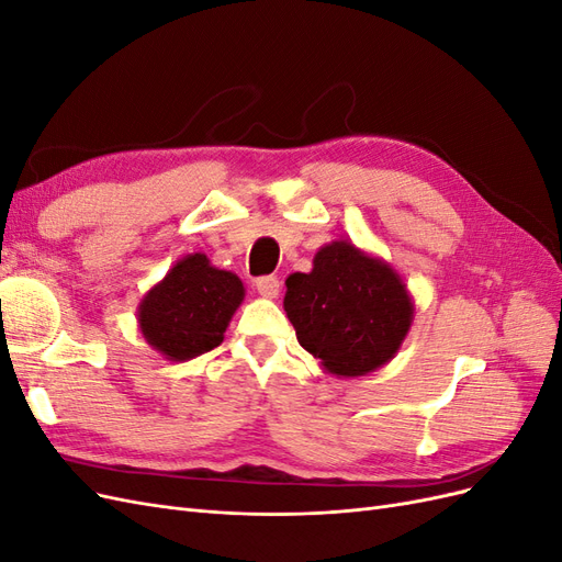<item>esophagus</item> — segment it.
Masks as SVG:
<instances>
[{
	"label": "esophagus",
	"mask_w": 562,
	"mask_h": 562,
	"mask_svg": "<svg viewBox=\"0 0 562 562\" xmlns=\"http://www.w3.org/2000/svg\"><path fill=\"white\" fill-rule=\"evenodd\" d=\"M255 291H258L262 297L274 300L281 293V281L277 277H262L255 281Z\"/></svg>",
	"instance_id": "1"
}]
</instances>
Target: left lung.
<instances>
[{
	"label": "left lung",
	"mask_w": 562,
	"mask_h": 562,
	"mask_svg": "<svg viewBox=\"0 0 562 562\" xmlns=\"http://www.w3.org/2000/svg\"><path fill=\"white\" fill-rule=\"evenodd\" d=\"M283 310L297 342L337 378H363L386 366L415 318L398 271L347 239L321 246L312 271L285 279Z\"/></svg>",
	"instance_id": "obj_1"
}]
</instances>
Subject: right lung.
<instances>
[{
  "label": "right lung",
  "mask_w": 562,
  "mask_h": 562,
  "mask_svg": "<svg viewBox=\"0 0 562 562\" xmlns=\"http://www.w3.org/2000/svg\"><path fill=\"white\" fill-rule=\"evenodd\" d=\"M246 288L227 269H217L203 252L180 258L149 288L138 304V328L145 342L168 361H190L225 339Z\"/></svg>",
  "instance_id": "1"
}]
</instances>
